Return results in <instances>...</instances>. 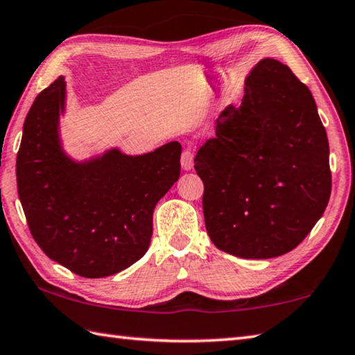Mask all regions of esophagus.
Returning a JSON list of instances; mask_svg holds the SVG:
<instances>
[{"mask_svg":"<svg viewBox=\"0 0 355 355\" xmlns=\"http://www.w3.org/2000/svg\"><path fill=\"white\" fill-rule=\"evenodd\" d=\"M193 151L190 148H185L182 151V156H180V165H182L184 170H191L193 168Z\"/></svg>","mask_w":355,"mask_h":355,"instance_id":"esophagus-1","label":"esophagus"}]
</instances>
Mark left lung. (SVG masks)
Instances as JSON below:
<instances>
[{
	"mask_svg": "<svg viewBox=\"0 0 355 355\" xmlns=\"http://www.w3.org/2000/svg\"><path fill=\"white\" fill-rule=\"evenodd\" d=\"M195 170L207 233L219 250L266 259L295 249L322 218L332 187L329 144L309 88L289 66L261 60L241 105L220 112Z\"/></svg>",
	"mask_w": 355,
	"mask_h": 355,
	"instance_id": "left-lung-1",
	"label": "left lung"
}]
</instances>
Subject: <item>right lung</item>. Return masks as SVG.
<instances>
[{"instance_id": "1", "label": "right lung", "mask_w": 355, "mask_h": 355, "mask_svg": "<svg viewBox=\"0 0 355 355\" xmlns=\"http://www.w3.org/2000/svg\"><path fill=\"white\" fill-rule=\"evenodd\" d=\"M66 83L58 77L26 116L17 187L32 238L46 255L85 278L126 269L148 250L153 211L180 175L179 142L148 155L117 150L76 164L58 140Z\"/></svg>"}]
</instances>
